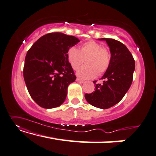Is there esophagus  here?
Here are the masks:
<instances>
[{"mask_svg": "<svg viewBox=\"0 0 156 156\" xmlns=\"http://www.w3.org/2000/svg\"><path fill=\"white\" fill-rule=\"evenodd\" d=\"M76 81H77V82H78V83H83L85 82L84 80H82V79L79 78H76Z\"/></svg>", "mask_w": 156, "mask_h": 156, "instance_id": "obj_1", "label": "esophagus"}]
</instances>
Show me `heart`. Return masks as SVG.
<instances>
[{"instance_id": "heart-1", "label": "heart", "mask_w": 156, "mask_h": 156, "mask_svg": "<svg viewBox=\"0 0 156 156\" xmlns=\"http://www.w3.org/2000/svg\"><path fill=\"white\" fill-rule=\"evenodd\" d=\"M67 59L73 70H76L83 64L86 65L77 72L79 77L92 78L97 74L102 75L111 65V54L109 49L103 47L96 41H87L80 46V49L71 47L67 52Z\"/></svg>"}]
</instances>
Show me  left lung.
I'll list each match as a JSON object with an SVG mask.
<instances>
[{"label": "left lung", "mask_w": 156, "mask_h": 156, "mask_svg": "<svg viewBox=\"0 0 156 156\" xmlns=\"http://www.w3.org/2000/svg\"><path fill=\"white\" fill-rule=\"evenodd\" d=\"M106 41L111 54V65L101 79L102 84L93 81L94 92L85 94L88 103L99 108H108L118 104L131 86L135 62L131 52L121 42L112 38H99Z\"/></svg>", "instance_id": "obj_1"}]
</instances>
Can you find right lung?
<instances>
[{
  "label": "right lung",
  "mask_w": 156,
  "mask_h": 156,
  "mask_svg": "<svg viewBox=\"0 0 156 156\" xmlns=\"http://www.w3.org/2000/svg\"><path fill=\"white\" fill-rule=\"evenodd\" d=\"M78 42L75 36L54 32L41 37L28 50L23 75L30 96L41 107L64 103L69 85L76 79L67 52Z\"/></svg>",
  "instance_id": "right-lung-1"
}]
</instances>
